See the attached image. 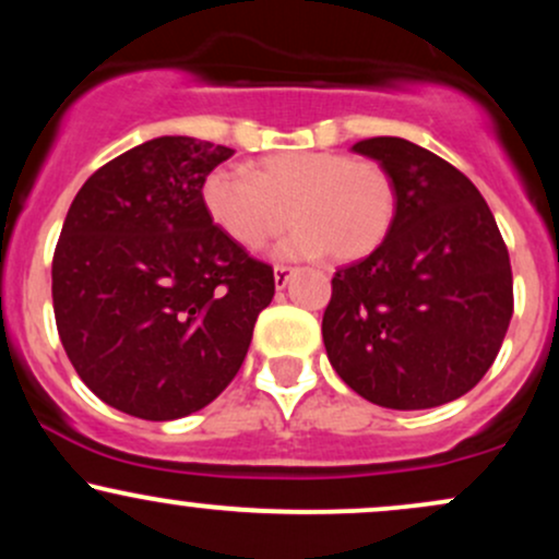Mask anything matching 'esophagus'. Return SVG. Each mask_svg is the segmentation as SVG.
<instances>
[{
  "mask_svg": "<svg viewBox=\"0 0 559 559\" xmlns=\"http://www.w3.org/2000/svg\"><path fill=\"white\" fill-rule=\"evenodd\" d=\"M294 275V267H286V265H278L273 271V278H275V288H286L288 281H292Z\"/></svg>",
  "mask_w": 559,
  "mask_h": 559,
  "instance_id": "1",
  "label": "esophagus"
}]
</instances>
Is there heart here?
Wrapping results in <instances>:
<instances>
[{
    "label": "heart",
    "instance_id": "b5f03b06",
    "mask_svg": "<svg viewBox=\"0 0 559 559\" xmlns=\"http://www.w3.org/2000/svg\"><path fill=\"white\" fill-rule=\"evenodd\" d=\"M202 207L217 230L243 249H260L297 221L275 258L349 262L368 258L394 223L396 194L376 163L338 152H281L252 173L215 168L202 181Z\"/></svg>",
    "mask_w": 559,
    "mask_h": 559
}]
</instances>
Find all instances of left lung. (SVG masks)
<instances>
[{
  "mask_svg": "<svg viewBox=\"0 0 559 559\" xmlns=\"http://www.w3.org/2000/svg\"><path fill=\"white\" fill-rule=\"evenodd\" d=\"M352 152L389 173L396 210L381 247L333 275L325 352L368 402L439 407L476 386L504 342L510 254L489 204L447 159L400 136Z\"/></svg>",
  "mask_w": 559,
  "mask_h": 559,
  "instance_id": "8db88e82",
  "label": "left lung"
}]
</instances>
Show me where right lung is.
Wrapping results in <instances>:
<instances>
[{"instance_id":"1","label":"right lung","mask_w":559,"mask_h":559,"mask_svg":"<svg viewBox=\"0 0 559 559\" xmlns=\"http://www.w3.org/2000/svg\"><path fill=\"white\" fill-rule=\"evenodd\" d=\"M234 150L157 136L102 165L70 204L52 260L60 342L120 413L176 420L239 373L273 267L217 230L202 181Z\"/></svg>"}]
</instances>
